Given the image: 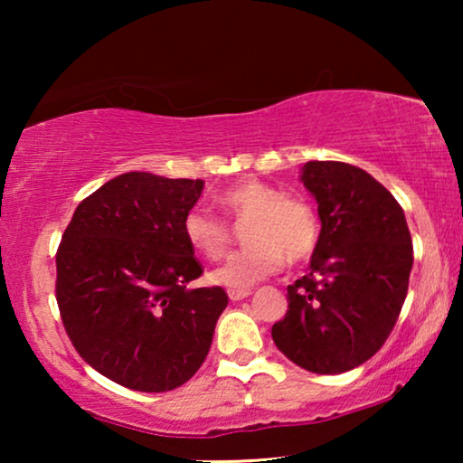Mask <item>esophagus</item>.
<instances>
[{
    "mask_svg": "<svg viewBox=\"0 0 463 463\" xmlns=\"http://www.w3.org/2000/svg\"><path fill=\"white\" fill-rule=\"evenodd\" d=\"M249 295H250V290H236V288L227 290V297H230L232 301H240V299H244V297H249Z\"/></svg>",
    "mask_w": 463,
    "mask_h": 463,
    "instance_id": "obj_1",
    "label": "esophagus"
}]
</instances>
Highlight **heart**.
<instances>
[{
    "instance_id": "heart-1",
    "label": "heart",
    "mask_w": 463,
    "mask_h": 463,
    "mask_svg": "<svg viewBox=\"0 0 463 463\" xmlns=\"http://www.w3.org/2000/svg\"><path fill=\"white\" fill-rule=\"evenodd\" d=\"M227 217H250L244 232V250L227 259L211 274V280L227 288L244 290L274 276L284 261L301 263L312 255L320 236L314 208L299 198H287L280 189L257 179L233 183L217 195ZM187 244L208 261H219L230 249V227L195 206L183 217Z\"/></svg>"
}]
</instances>
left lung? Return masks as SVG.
<instances>
[{
	"label": "left lung",
	"instance_id": "obj_1",
	"mask_svg": "<svg viewBox=\"0 0 463 463\" xmlns=\"http://www.w3.org/2000/svg\"><path fill=\"white\" fill-rule=\"evenodd\" d=\"M301 181L322 223L309 274L287 288L271 326L278 350L301 369L337 375L366 363L390 337L413 268L407 219L394 195L345 162H307Z\"/></svg>",
	"mask_w": 463,
	"mask_h": 463
}]
</instances>
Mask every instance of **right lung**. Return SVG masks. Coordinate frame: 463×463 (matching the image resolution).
<instances>
[{"instance_id": "add662e5", "label": "right lung", "mask_w": 463, "mask_h": 463, "mask_svg": "<svg viewBox=\"0 0 463 463\" xmlns=\"http://www.w3.org/2000/svg\"><path fill=\"white\" fill-rule=\"evenodd\" d=\"M204 181L124 173L75 208L56 250V303L81 358L124 388L168 392L195 375L227 307L192 288L202 265L183 217Z\"/></svg>"}]
</instances>
